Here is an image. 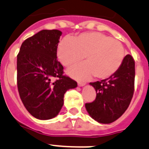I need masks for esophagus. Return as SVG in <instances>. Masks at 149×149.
Returning <instances> with one entry per match:
<instances>
[{"mask_svg":"<svg viewBox=\"0 0 149 149\" xmlns=\"http://www.w3.org/2000/svg\"><path fill=\"white\" fill-rule=\"evenodd\" d=\"M85 85V82H78V85L79 86V87H82V86H84V85Z\"/></svg>","mask_w":149,"mask_h":149,"instance_id":"1","label":"esophagus"}]
</instances>
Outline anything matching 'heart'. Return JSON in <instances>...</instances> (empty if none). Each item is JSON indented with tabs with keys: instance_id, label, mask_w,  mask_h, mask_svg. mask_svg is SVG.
<instances>
[{
	"instance_id": "heart-1",
	"label": "heart",
	"mask_w": 149,
	"mask_h": 149,
	"mask_svg": "<svg viewBox=\"0 0 149 149\" xmlns=\"http://www.w3.org/2000/svg\"><path fill=\"white\" fill-rule=\"evenodd\" d=\"M57 55L63 65L71 68L68 73L75 78L88 79L94 76L107 79L118 70L125 57L121 42L100 32H86L73 39L64 38L58 44Z\"/></svg>"
}]
</instances>
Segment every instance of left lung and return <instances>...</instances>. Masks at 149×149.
<instances>
[{"instance_id": "left-lung-1", "label": "left lung", "mask_w": 149, "mask_h": 149, "mask_svg": "<svg viewBox=\"0 0 149 149\" xmlns=\"http://www.w3.org/2000/svg\"><path fill=\"white\" fill-rule=\"evenodd\" d=\"M135 61L130 55L125 57L118 70L112 76L90 82L96 91V99L85 103L93 119L102 124H110L122 116L130 105L134 91Z\"/></svg>"}]
</instances>
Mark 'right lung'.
I'll return each mask as SVG.
<instances>
[{"label": "right lung", "mask_w": 149, "mask_h": 149, "mask_svg": "<svg viewBox=\"0 0 149 149\" xmlns=\"http://www.w3.org/2000/svg\"><path fill=\"white\" fill-rule=\"evenodd\" d=\"M61 31L42 30L26 39L17 55V86L19 96L29 113L40 120L59 113L67 90L77 82L64 74L57 60Z\"/></svg>", "instance_id": "obj_1"}]
</instances>
